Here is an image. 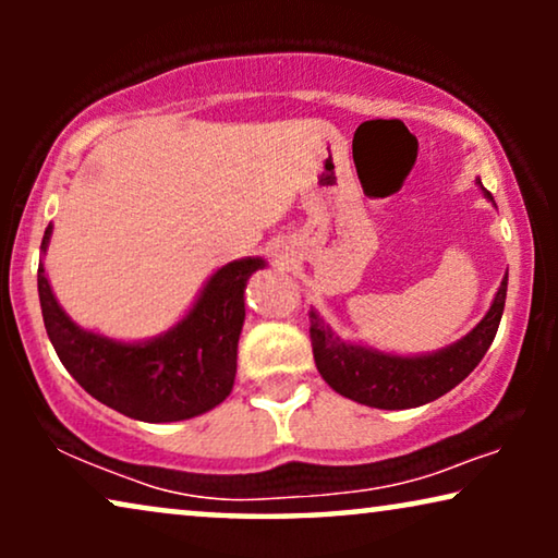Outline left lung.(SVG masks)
Returning <instances> with one entry per match:
<instances>
[{
    "label": "left lung",
    "instance_id": "left-lung-1",
    "mask_svg": "<svg viewBox=\"0 0 558 558\" xmlns=\"http://www.w3.org/2000/svg\"><path fill=\"white\" fill-rule=\"evenodd\" d=\"M485 195L493 201L490 193ZM506 292L508 277H502L490 310L475 330L439 353L418 357L386 355L373 348L342 342L317 312L310 310L312 355L319 376L340 396L373 409H414L439 399L462 384L493 345L506 307Z\"/></svg>",
    "mask_w": 558,
    "mask_h": 558
}]
</instances>
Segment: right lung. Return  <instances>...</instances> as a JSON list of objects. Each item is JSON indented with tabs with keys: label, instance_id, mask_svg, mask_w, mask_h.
I'll return each instance as SVG.
<instances>
[{
	"label": "right lung",
	"instance_id": "1",
	"mask_svg": "<svg viewBox=\"0 0 558 558\" xmlns=\"http://www.w3.org/2000/svg\"><path fill=\"white\" fill-rule=\"evenodd\" d=\"M52 226L45 228L43 248ZM262 258H241L213 274L187 317L149 342H113L86 332L60 310L40 264L37 292L48 338L65 371L119 414L149 424L205 414L231 393L239 335L246 317L243 289Z\"/></svg>",
	"mask_w": 558,
	"mask_h": 558
}]
</instances>
